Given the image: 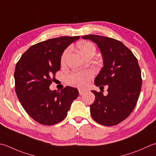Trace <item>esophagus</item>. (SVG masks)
I'll use <instances>...</instances> for the list:
<instances>
[{
	"label": "esophagus",
	"mask_w": 156,
	"mask_h": 156,
	"mask_svg": "<svg viewBox=\"0 0 156 156\" xmlns=\"http://www.w3.org/2000/svg\"><path fill=\"white\" fill-rule=\"evenodd\" d=\"M86 91H87L86 89H81V88L78 89V92H79V94H80V95H82V94H84L85 92H86Z\"/></svg>",
	"instance_id": "1"
}]
</instances>
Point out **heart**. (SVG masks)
Masks as SVG:
<instances>
[{"instance_id": "1", "label": "heart", "mask_w": 156, "mask_h": 156, "mask_svg": "<svg viewBox=\"0 0 156 156\" xmlns=\"http://www.w3.org/2000/svg\"><path fill=\"white\" fill-rule=\"evenodd\" d=\"M79 48H80L82 53L84 56H87L88 54L90 53H94L95 52V47L90 42H82L78 44ZM71 52V48L68 47L63 51V53L61 57V63L62 65H64L66 63L68 57L69 55ZM93 77V72L91 71H85V72H76L69 74L67 76V82L69 84L78 87H83L86 85L88 82Z\"/></svg>"}]
</instances>
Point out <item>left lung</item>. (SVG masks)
I'll list each match as a JSON object with an SVG mask.
<instances>
[{
	"label": "left lung",
	"instance_id": "obj_1",
	"mask_svg": "<svg viewBox=\"0 0 156 156\" xmlns=\"http://www.w3.org/2000/svg\"><path fill=\"white\" fill-rule=\"evenodd\" d=\"M82 38L97 43L103 56L104 66L94 84L100 87L108 85L106 96L102 92L92 90L95 101L90 105L91 116L104 126L117 125L129 116L139 99L142 78L138 61L132 51L118 40L93 34Z\"/></svg>",
	"mask_w": 156,
	"mask_h": 156
}]
</instances>
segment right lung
<instances>
[{
    "label": "right lung",
    "instance_id": "obj_1",
    "mask_svg": "<svg viewBox=\"0 0 156 156\" xmlns=\"http://www.w3.org/2000/svg\"><path fill=\"white\" fill-rule=\"evenodd\" d=\"M80 36H61L31 46L15 66V89L21 105L33 120L50 126L66 117L77 88L67 86L61 91L51 90L61 67L63 51Z\"/></svg>",
    "mask_w": 156,
    "mask_h": 156
}]
</instances>
